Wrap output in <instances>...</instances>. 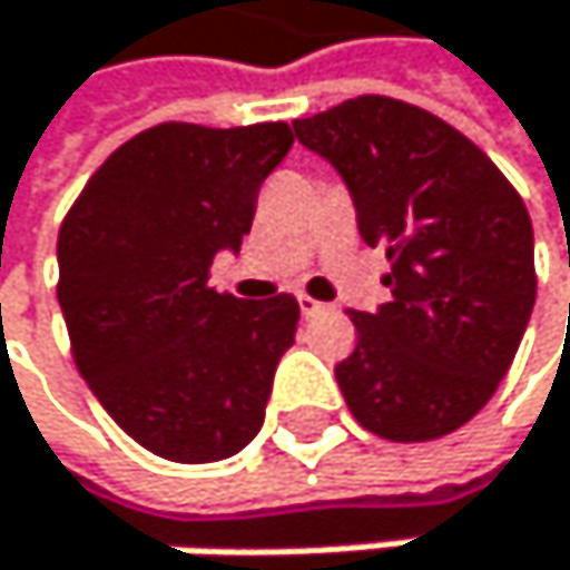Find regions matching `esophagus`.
Wrapping results in <instances>:
<instances>
[{
	"instance_id": "34e87169",
	"label": "esophagus",
	"mask_w": 570,
	"mask_h": 570,
	"mask_svg": "<svg viewBox=\"0 0 570 570\" xmlns=\"http://www.w3.org/2000/svg\"><path fill=\"white\" fill-rule=\"evenodd\" d=\"M297 304H301V314H304V317H314V314H321V311H327V304H321V301H314L311 294H297Z\"/></svg>"
}]
</instances>
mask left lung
<instances>
[{"label": "left lung", "mask_w": 570, "mask_h": 570, "mask_svg": "<svg viewBox=\"0 0 570 570\" xmlns=\"http://www.w3.org/2000/svg\"><path fill=\"white\" fill-rule=\"evenodd\" d=\"M345 177L358 232L383 246L390 301L352 311L335 365L352 417L386 441H434L492 400L537 301L533 225L485 153L421 105L358 95L294 122Z\"/></svg>", "instance_id": "left-lung-1"}]
</instances>
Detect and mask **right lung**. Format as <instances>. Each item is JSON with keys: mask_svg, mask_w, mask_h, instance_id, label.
I'll return each mask as SVG.
<instances>
[{"mask_svg": "<svg viewBox=\"0 0 570 570\" xmlns=\"http://www.w3.org/2000/svg\"><path fill=\"white\" fill-rule=\"evenodd\" d=\"M294 129L160 122L85 184L57 235V301L75 365L136 444L180 465L222 462L263 428L291 294L238 301L208 269L253 228L263 180Z\"/></svg>", "mask_w": 570, "mask_h": 570, "instance_id": "obj_1", "label": "right lung"}]
</instances>
